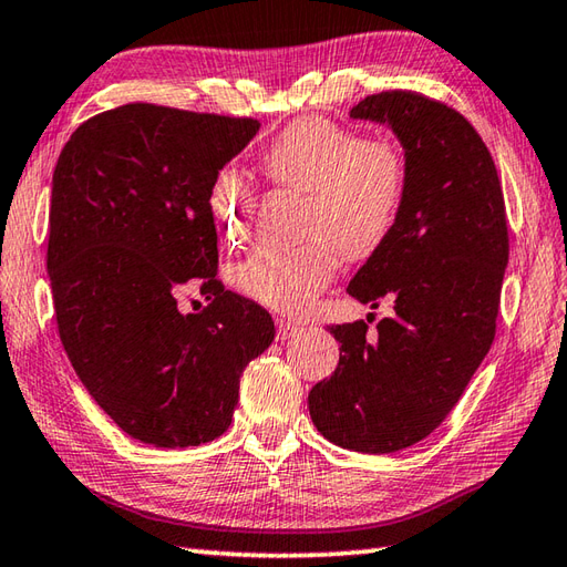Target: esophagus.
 I'll return each mask as SVG.
<instances>
[{
	"instance_id": "obj_1",
	"label": "esophagus",
	"mask_w": 567,
	"mask_h": 567,
	"mask_svg": "<svg viewBox=\"0 0 567 567\" xmlns=\"http://www.w3.org/2000/svg\"><path fill=\"white\" fill-rule=\"evenodd\" d=\"M275 327H277V341H287V339H292V336L302 331V327H299V323H295V321H290V319H277Z\"/></svg>"
}]
</instances>
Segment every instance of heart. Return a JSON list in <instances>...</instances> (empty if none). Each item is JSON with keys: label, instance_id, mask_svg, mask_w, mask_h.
I'll use <instances>...</instances> for the list:
<instances>
[{"label": "heart", "instance_id": "obj_1", "mask_svg": "<svg viewBox=\"0 0 567 567\" xmlns=\"http://www.w3.org/2000/svg\"><path fill=\"white\" fill-rule=\"evenodd\" d=\"M262 171L277 187L311 197L307 234L317 240L256 250L234 268V285L262 307L299 315L333 280V244L348 258H365L388 240L404 202L406 161L396 143L368 141L329 118L305 116L270 141ZM209 204L224 231L238 238L256 219L258 192L248 175L224 167Z\"/></svg>", "mask_w": 567, "mask_h": 567}]
</instances>
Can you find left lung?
Returning <instances> with one entry per match:
<instances>
[{
	"label": "left lung",
	"instance_id": "1",
	"mask_svg": "<svg viewBox=\"0 0 567 567\" xmlns=\"http://www.w3.org/2000/svg\"><path fill=\"white\" fill-rule=\"evenodd\" d=\"M388 126L406 161V192L388 240L348 295L394 317L331 327L341 358L309 392L323 439L358 453H394L426 439L483 363L509 260L497 167L465 116L416 92H380L351 110Z\"/></svg>",
	"mask_w": 567,
	"mask_h": 567
}]
</instances>
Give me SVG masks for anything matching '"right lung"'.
Instances as JSON below:
<instances>
[{
	"label": "right lung",
	"instance_id": "obj_1",
	"mask_svg": "<svg viewBox=\"0 0 567 567\" xmlns=\"http://www.w3.org/2000/svg\"><path fill=\"white\" fill-rule=\"evenodd\" d=\"M256 118L124 104L70 136L53 173L48 275L78 378L131 439L209 443L231 424L240 372L275 339L268 311L216 280L214 177ZM199 286L210 307L178 309Z\"/></svg>",
	"mask_w": 567,
	"mask_h": 567
}]
</instances>
